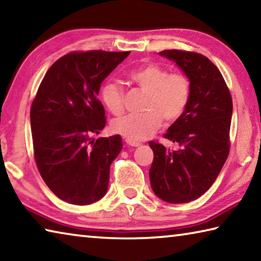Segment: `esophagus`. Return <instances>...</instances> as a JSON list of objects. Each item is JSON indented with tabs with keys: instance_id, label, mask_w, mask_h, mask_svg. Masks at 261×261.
I'll use <instances>...</instances> for the list:
<instances>
[{
	"instance_id": "esophagus-1",
	"label": "esophagus",
	"mask_w": 261,
	"mask_h": 261,
	"mask_svg": "<svg viewBox=\"0 0 261 261\" xmlns=\"http://www.w3.org/2000/svg\"><path fill=\"white\" fill-rule=\"evenodd\" d=\"M125 143L129 145V146H132V147H138L140 146V143L139 141H135V140H131V139H125Z\"/></svg>"
}]
</instances>
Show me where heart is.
<instances>
[{"instance_id": "b5f03b06", "label": "heart", "mask_w": 261, "mask_h": 261, "mask_svg": "<svg viewBox=\"0 0 261 261\" xmlns=\"http://www.w3.org/2000/svg\"><path fill=\"white\" fill-rule=\"evenodd\" d=\"M129 78L147 92L144 113L126 114L115 118L114 132L127 139L139 141L148 138L160 127L162 120L173 123L183 116L191 98V81L183 72H170L166 67L148 63L131 70ZM100 98L110 113L124 109V91L117 81H107L100 88Z\"/></svg>"}]
</instances>
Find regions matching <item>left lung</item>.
I'll use <instances>...</instances> for the list:
<instances>
[{"label":"left lung","mask_w":261,"mask_h":261,"mask_svg":"<svg viewBox=\"0 0 261 261\" xmlns=\"http://www.w3.org/2000/svg\"><path fill=\"white\" fill-rule=\"evenodd\" d=\"M160 55L176 62L192 90L183 116L163 135L180 148L170 151L159 141L148 143L154 153L149 179L160 199L184 204L212 187L227 160L232 99L220 70L206 56L178 49L162 50Z\"/></svg>","instance_id":"obj_1"}]
</instances>
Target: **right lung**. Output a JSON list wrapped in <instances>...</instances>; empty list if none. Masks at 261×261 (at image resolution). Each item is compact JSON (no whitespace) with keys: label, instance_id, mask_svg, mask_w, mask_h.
Returning a JSON list of instances; mask_svg holds the SVG:
<instances>
[{"label":"right lung","instance_id":"1","mask_svg":"<svg viewBox=\"0 0 261 261\" xmlns=\"http://www.w3.org/2000/svg\"><path fill=\"white\" fill-rule=\"evenodd\" d=\"M130 51L76 50L43 77L31 106L37 167L60 199L90 205L108 189L110 165L122 151L120 135L92 140L106 125L101 83Z\"/></svg>","mask_w":261,"mask_h":261}]
</instances>
